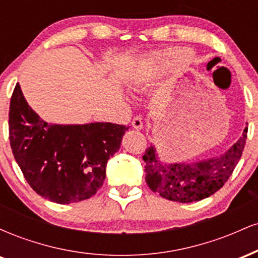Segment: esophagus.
Returning a JSON list of instances; mask_svg holds the SVG:
<instances>
[{"mask_svg": "<svg viewBox=\"0 0 258 258\" xmlns=\"http://www.w3.org/2000/svg\"><path fill=\"white\" fill-rule=\"evenodd\" d=\"M132 126L136 130H142L143 128V122H142L141 116H135L132 120Z\"/></svg>", "mask_w": 258, "mask_h": 258, "instance_id": "esophagus-1", "label": "esophagus"}]
</instances>
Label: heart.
Instances as JSON below:
<instances>
[{
    "label": "heart",
    "instance_id": "heart-1",
    "mask_svg": "<svg viewBox=\"0 0 258 258\" xmlns=\"http://www.w3.org/2000/svg\"><path fill=\"white\" fill-rule=\"evenodd\" d=\"M178 54L179 53L176 51H171V52L165 53L164 55L159 57L158 60L155 61L156 67H158L159 69H165V68H168L171 64L173 63V61L177 60ZM143 86H144V79H142L141 81H138L137 84H136V90H142V87H143Z\"/></svg>",
    "mask_w": 258,
    "mask_h": 258
}]
</instances>
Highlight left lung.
<instances>
[{
  "label": "left lung",
  "instance_id": "left-lung-1",
  "mask_svg": "<svg viewBox=\"0 0 258 258\" xmlns=\"http://www.w3.org/2000/svg\"><path fill=\"white\" fill-rule=\"evenodd\" d=\"M246 137L245 127L241 137L226 153L190 164H164L159 160L155 147L150 146L143 155L147 184L160 197L177 203H193L209 198L232 176L242 155Z\"/></svg>",
  "mask_w": 258,
  "mask_h": 258
}]
</instances>
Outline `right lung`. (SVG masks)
Here are the masks:
<instances>
[{
	"mask_svg": "<svg viewBox=\"0 0 258 258\" xmlns=\"http://www.w3.org/2000/svg\"><path fill=\"white\" fill-rule=\"evenodd\" d=\"M10 141L26 182L57 204L93 197L103 185L108 160L120 149L128 126L111 122L48 123L29 106L19 84L10 105Z\"/></svg>",
	"mask_w": 258,
	"mask_h": 258,
	"instance_id": "add662e5",
	"label": "right lung"
}]
</instances>
